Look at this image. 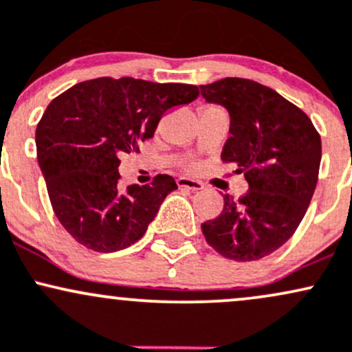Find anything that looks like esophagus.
I'll list each match as a JSON object with an SVG mask.
<instances>
[{"instance_id": "esophagus-1", "label": "esophagus", "mask_w": 352, "mask_h": 352, "mask_svg": "<svg viewBox=\"0 0 352 352\" xmlns=\"http://www.w3.org/2000/svg\"><path fill=\"white\" fill-rule=\"evenodd\" d=\"M177 186L191 189V191H201V189L204 188L203 183H199V181L196 179H189V177H179V179H177Z\"/></svg>"}]
</instances>
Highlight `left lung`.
<instances>
[{
  "mask_svg": "<svg viewBox=\"0 0 352 352\" xmlns=\"http://www.w3.org/2000/svg\"><path fill=\"white\" fill-rule=\"evenodd\" d=\"M229 114L221 157L243 173L250 191L224 195L218 218L201 224L208 244L234 261H256L281 248L301 223L318 183L321 138L306 113L267 86L224 78L199 86Z\"/></svg>",
  "mask_w": 352,
  "mask_h": 352,
  "instance_id": "left-lung-1",
  "label": "left lung"
}]
</instances>
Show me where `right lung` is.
<instances>
[{"label":"right lung","instance_id":"1","mask_svg":"<svg viewBox=\"0 0 352 352\" xmlns=\"http://www.w3.org/2000/svg\"><path fill=\"white\" fill-rule=\"evenodd\" d=\"M197 86L134 78H98L54 98L36 128L38 164L51 206L78 243L114 252L143 238L164 197L177 189L168 175L153 184L118 186L120 156L140 151L169 108L188 104Z\"/></svg>","mask_w":352,"mask_h":352}]
</instances>
